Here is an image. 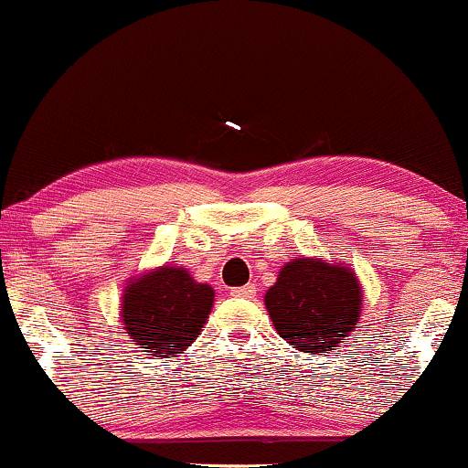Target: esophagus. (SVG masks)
I'll use <instances>...</instances> for the list:
<instances>
[{
    "mask_svg": "<svg viewBox=\"0 0 468 468\" xmlns=\"http://www.w3.org/2000/svg\"><path fill=\"white\" fill-rule=\"evenodd\" d=\"M229 295L236 297V299H251L253 295H256V286L247 284V286L232 288V291H229Z\"/></svg>",
    "mask_w": 468,
    "mask_h": 468,
    "instance_id": "esophagus-1",
    "label": "esophagus"
}]
</instances>
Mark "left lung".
Instances as JSON below:
<instances>
[{
  "instance_id": "left-lung-1",
  "label": "left lung",
  "mask_w": 468,
  "mask_h": 468,
  "mask_svg": "<svg viewBox=\"0 0 468 468\" xmlns=\"http://www.w3.org/2000/svg\"><path fill=\"white\" fill-rule=\"evenodd\" d=\"M264 303L286 343L303 354H327L356 327L362 288L349 267L297 258L282 267Z\"/></svg>"
}]
</instances>
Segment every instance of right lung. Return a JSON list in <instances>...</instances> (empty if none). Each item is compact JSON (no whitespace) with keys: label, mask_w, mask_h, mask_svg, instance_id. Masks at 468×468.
Returning <instances> with one entry per match:
<instances>
[{"label":"right lung","mask_w":468,"mask_h":468,"mask_svg":"<svg viewBox=\"0 0 468 468\" xmlns=\"http://www.w3.org/2000/svg\"><path fill=\"white\" fill-rule=\"evenodd\" d=\"M212 302V286L195 282L186 269L165 264L125 286L121 321L149 356L173 357L197 340Z\"/></svg>","instance_id":"1"}]
</instances>
